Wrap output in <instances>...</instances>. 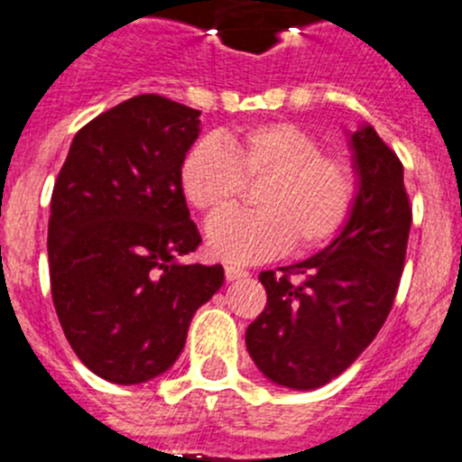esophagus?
I'll use <instances>...</instances> for the list:
<instances>
[{
	"mask_svg": "<svg viewBox=\"0 0 462 462\" xmlns=\"http://www.w3.org/2000/svg\"><path fill=\"white\" fill-rule=\"evenodd\" d=\"M225 276H226V281H237V278H245L246 276V272L245 269H240V267H236V264H226L225 267Z\"/></svg>",
	"mask_w": 462,
	"mask_h": 462,
	"instance_id": "esophagus-1",
	"label": "esophagus"
}]
</instances>
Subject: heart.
I'll use <instances>...</instances> for the list:
<instances>
[{
  "label": "heart",
  "instance_id": "1",
  "mask_svg": "<svg viewBox=\"0 0 462 462\" xmlns=\"http://www.w3.org/2000/svg\"><path fill=\"white\" fill-rule=\"evenodd\" d=\"M245 180H264L258 211L231 208L207 226L211 254L237 264L273 258L291 242L296 251L328 245L344 229L357 190L346 159L323 152L319 136L287 121L202 139L181 159V193L202 213L229 207Z\"/></svg>",
  "mask_w": 462,
  "mask_h": 462
}]
</instances>
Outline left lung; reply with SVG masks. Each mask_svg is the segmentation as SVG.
I'll use <instances>...</instances> for the list:
<instances>
[{
  "label": "left lung",
  "instance_id": "obj_1",
  "mask_svg": "<svg viewBox=\"0 0 462 462\" xmlns=\"http://www.w3.org/2000/svg\"><path fill=\"white\" fill-rule=\"evenodd\" d=\"M346 134L357 190L344 229L278 276L260 273L267 308L246 328L258 371L291 391L326 386L371 346L404 267L411 229L404 168L368 123Z\"/></svg>",
  "mask_w": 462,
  "mask_h": 462
}]
</instances>
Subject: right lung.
Segmentation results:
<instances>
[{
	"instance_id": "right-lung-1",
	"label": "right lung",
	"mask_w": 462,
	"mask_h": 462,
	"mask_svg": "<svg viewBox=\"0 0 462 462\" xmlns=\"http://www.w3.org/2000/svg\"><path fill=\"white\" fill-rule=\"evenodd\" d=\"M199 114L134 96L78 132L53 186V305L78 359L114 384L166 373L193 314L225 282L222 264L180 260L202 242L180 186Z\"/></svg>"
}]
</instances>
